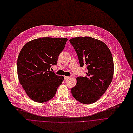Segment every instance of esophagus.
I'll return each instance as SVG.
<instances>
[{"label": "esophagus", "mask_w": 133, "mask_h": 133, "mask_svg": "<svg viewBox=\"0 0 133 133\" xmlns=\"http://www.w3.org/2000/svg\"><path fill=\"white\" fill-rule=\"evenodd\" d=\"M64 79H67L68 78H69V77L66 76H64Z\"/></svg>", "instance_id": "1"}]
</instances>
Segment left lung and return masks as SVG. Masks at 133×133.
Masks as SVG:
<instances>
[{
    "mask_svg": "<svg viewBox=\"0 0 133 133\" xmlns=\"http://www.w3.org/2000/svg\"><path fill=\"white\" fill-rule=\"evenodd\" d=\"M70 42L77 53L81 67L87 65L86 76L76 78L71 89L73 97L83 104L97 101L110 85L114 73L111 52L103 42L89 37H76Z\"/></svg>",
    "mask_w": 133,
    "mask_h": 133,
    "instance_id": "1",
    "label": "left lung"
}]
</instances>
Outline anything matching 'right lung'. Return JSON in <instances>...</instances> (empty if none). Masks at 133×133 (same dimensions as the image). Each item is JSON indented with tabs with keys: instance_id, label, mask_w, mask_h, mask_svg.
<instances>
[{
	"instance_id": "1",
	"label": "right lung",
	"mask_w": 133,
	"mask_h": 133,
	"mask_svg": "<svg viewBox=\"0 0 133 133\" xmlns=\"http://www.w3.org/2000/svg\"><path fill=\"white\" fill-rule=\"evenodd\" d=\"M67 38H41L26 43L17 60V73L20 84L28 96L38 103L45 102L55 95L63 81L50 71L57 65Z\"/></svg>"
}]
</instances>
